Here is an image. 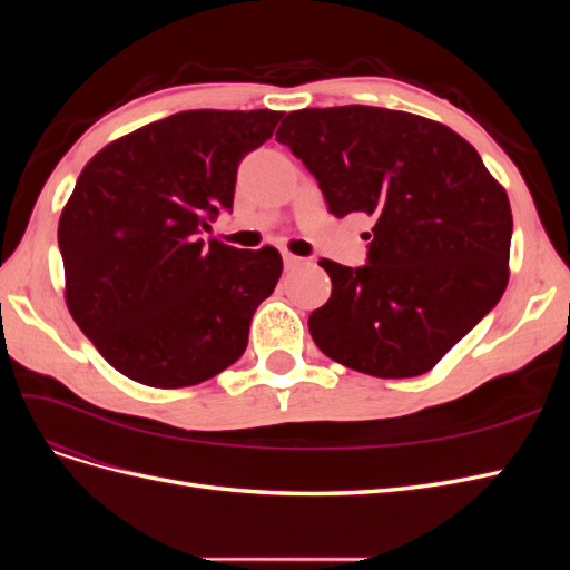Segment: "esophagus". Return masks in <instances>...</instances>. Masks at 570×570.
<instances>
[{
	"mask_svg": "<svg viewBox=\"0 0 570 570\" xmlns=\"http://www.w3.org/2000/svg\"><path fill=\"white\" fill-rule=\"evenodd\" d=\"M283 264H285V271H295L304 264V258H299L295 254H283Z\"/></svg>",
	"mask_w": 570,
	"mask_h": 570,
	"instance_id": "obj_1",
	"label": "esophagus"
}]
</instances>
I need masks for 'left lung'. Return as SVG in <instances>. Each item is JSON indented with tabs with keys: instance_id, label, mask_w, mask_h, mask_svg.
Listing matches in <instances>:
<instances>
[{
	"instance_id": "8db88e82",
	"label": "left lung",
	"mask_w": 570,
	"mask_h": 570,
	"mask_svg": "<svg viewBox=\"0 0 570 570\" xmlns=\"http://www.w3.org/2000/svg\"><path fill=\"white\" fill-rule=\"evenodd\" d=\"M275 140L316 178L327 212L373 218L364 266L318 262L333 292L308 316L316 347L375 377L428 373L504 295V187L461 135L406 111L302 109Z\"/></svg>"
}]
</instances>
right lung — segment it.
<instances>
[{
  "mask_svg": "<svg viewBox=\"0 0 570 570\" xmlns=\"http://www.w3.org/2000/svg\"><path fill=\"white\" fill-rule=\"evenodd\" d=\"M283 111L195 109L95 154L59 218L66 304L99 354L135 383L187 387L245 354L278 285V249L206 245L233 212L237 168Z\"/></svg>",
  "mask_w": 570,
  "mask_h": 570,
  "instance_id": "obj_1",
  "label": "right lung"
}]
</instances>
